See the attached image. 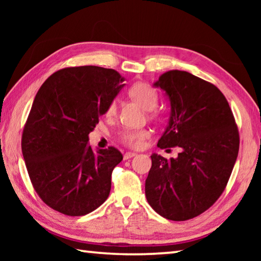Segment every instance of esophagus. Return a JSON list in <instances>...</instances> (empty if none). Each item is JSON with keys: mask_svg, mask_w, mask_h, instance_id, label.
<instances>
[{"mask_svg": "<svg viewBox=\"0 0 261 261\" xmlns=\"http://www.w3.org/2000/svg\"><path fill=\"white\" fill-rule=\"evenodd\" d=\"M136 155H137V154L134 153V152H126V153L124 154V156H123V159H124V160H129V159L134 158V156H136Z\"/></svg>", "mask_w": 261, "mask_h": 261, "instance_id": "1", "label": "esophagus"}]
</instances>
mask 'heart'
I'll return each instance as SVG.
<instances>
[{"instance_id": "b5f03b06", "label": "heart", "mask_w": 261, "mask_h": 261, "mask_svg": "<svg viewBox=\"0 0 261 261\" xmlns=\"http://www.w3.org/2000/svg\"><path fill=\"white\" fill-rule=\"evenodd\" d=\"M129 95L137 101L143 109L153 110L159 103V94L152 86L145 83H137L129 88ZM116 101L113 100L106 109V115L108 117L116 114ZM149 137V131L146 129H125L122 131L120 139L125 146L130 148H140L144 145V141Z\"/></svg>"}]
</instances>
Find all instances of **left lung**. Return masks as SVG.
<instances>
[{
	"label": "left lung",
	"mask_w": 261,
	"mask_h": 261,
	"mask_svg": "<svg viewBox=\"0 0 261 261\" xmlns=\"http://www.w3.org/2000/svg\"><path fill=\"white\" fill-rule=\"evenodd\" d=\"M154 86L170 101V117L158 147H180L174 159L152 154L145 194L163 218L185 221L222 194L240 149V134L226 96L192 73L170 70Z\"/></svg>",
	"instance_id": "left-lung-1"
}]
</instances>
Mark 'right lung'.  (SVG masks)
<instances>
[{
	"instance_id": "add662e5",
	"label": "right lung",
	"mask_w": 261,
	"mask_h": 261,
	"mask_svg": "<svg viewBox=\"0 0 261 261\" xmlns=\"http://www.w3.org/2000/svg\"><path fill=\"white\" fill-rule=\"evenodd\" d=\"M122 82L114 69L64 68L35 95L21 152L35 192L62 214H88L109 196L112 173L123 155L113 146L94 152L88 135L124 86Z\"/></svg>"
}]
</instances>
